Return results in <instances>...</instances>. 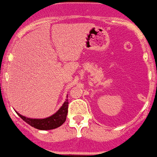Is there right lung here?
I'll use <instances>...</instances> for the list:
<instances>
[{
	"mask_svg": "<svg viewBox=\"0 0 157 157\" xmlns=\"http://www.w3.org/2000/svg\"><path fill=\"white\" fill-rule=\"evenodd\" d=\"M67 108H68V100L67 98L64 101L63 105L59 109L58 111L53 115L50 116L47 118L43 119H35V118H25L24 116L18 114L19 117L23 119L25 123L30 125L31 127L39 130H52L60 127L66 120V117L67 114Z\"/></svg>",
	"mask_w": 157,
	"mask_h": 157,
	"instance_id": "1",
	"label": "right lung"
}]
</instances>
